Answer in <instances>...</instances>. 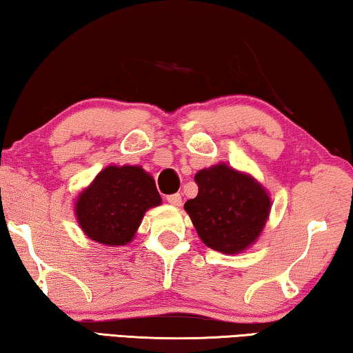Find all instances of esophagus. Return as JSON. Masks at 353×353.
<instances>
[{"instance_id":"esophagus-1","label":"esophagus","mask_w":353,"mask_h":353,"mask_svg":"<svg viewBox=\"0 0 353 353\" xmlns=\"http://www.w3.org/2000/svg\"><path fill=\"white\" fill-rule=\"evenodd\" d=\"M167 202L173 205V207H180V205H181V195L180 194L167 195Z\"/></svg>"}]
</instances>
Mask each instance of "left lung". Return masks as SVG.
I'll list each match as a JSON object with an SVG mask.
<instances>
[{
	"label": "left lung",
	"mask_w": 353,
	"mask_h": 353,
	"mask_svg": "<svg viewBox=\"0 0 353 353\" xmlns=\"http://www.w3.org/2000/svg\"><path fill=\"white\" fill-rule=\"evenodd\" d=\"M199 194L184 203L205 245L233 256L259 240L270 218L271 197L262 183L246 172L219 162L195 173Z\"/></svg>",
	"instance_id": "1"
}]
</instances>
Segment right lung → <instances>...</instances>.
Here are the masks:
<instances>
[{
  "instance_id": "1",
  "label": "right lung",
  "mask_w": 353,
  "mask_h": 353,
  "mask_svg": "<svg viewBox=\"0 0 353 353\" xmlns=\"http://www.w3.org/2000/svg\"><path fill=\"white\" fill-rule=\"evenodd\" d=\"M156 183L140 165H107L74 203L77 224L90 240L126 246L134 240L146 211L159 207Z\"/></svg>"
}]
</instances>
